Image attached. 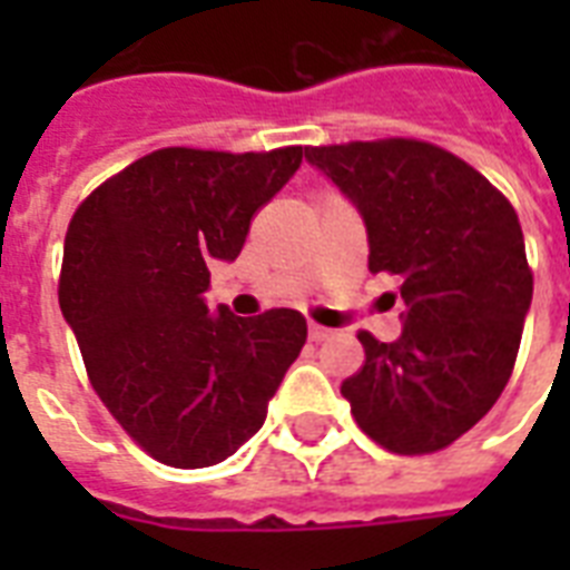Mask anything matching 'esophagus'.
<instances>
[{
	"label": "esophagus",
	"mask_w": 570,
	"mask_h": 570,
	"mask_svg": "<svg viewBox=\"0 0 570 570\" xmlns=\"http://www.w3.org/2000/svg\"><path fill=\"white\" fill-rule=\"evenodd\" d=\"M307 334H311L313 343H322V340L331 337V328H325V325H316V322H311V325H307Z\"/></svg>",
	"instance_id": "obj_1"
}]
</instances>
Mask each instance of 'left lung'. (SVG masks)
I'll list each match as a JSON object with an SVG mask.
<instances>
[{"instance_id":"1","label":"left lung","mask_w":570,"mask_h":570,"mask_svg":"<svg viewBox=\"0 0 570 570\" xmlns=\"http://www.w3.org/2000/svg\"><path fill=\"white\" fill-rule=\"evenodd\" d=\"M364 215L370 272L399 277L402 337L357 331L343 381L355 423L396 455H429L494 407L521 348L532 268L514 206L450 150L416 138L304 147Z\"/></svg>"}]
</instances>
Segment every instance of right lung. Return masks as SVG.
I'll return each mask as SVG.
<instances>
[{"instance_id": "1", "label": "right lung", "mask_w": 570, "mask_h": 570, "mask_svg": "<svg viewBox=\"0 0 570 570\" xmlns=\"http://www.w3.org/2000/svg\"><path fill=\"white\" fill-rule=\"evenodd\" d=\"M302 147H163L100 183L70 218L58 304L109 414L168 468H209L266 420L307 340L298 311L209 316V263L239 257L250 218Z\"/></svg>"}]
</instances>
